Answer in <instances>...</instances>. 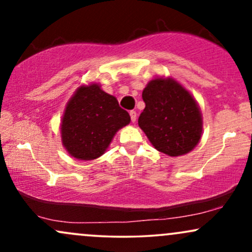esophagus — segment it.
Here are the masks:
<instances>
[{
  "mask_svg": "<svg viewBox=\"0 0 252 252\" xmlns=\"http://www.w3.org/2000/svg\"><path fill=\"white\" fill-rule=\"evenodd\" d=\"M130 118H131V122L135 123V121H136V111H134V110H132V111H130Z\"/></svg>",
  "mask_w": 252,
  "mask_h": 252,
  "instance_id": "34e87169",
  "label": "esophagus"
}]
</instances>
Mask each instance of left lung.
<instances>
[{"label": "left lung", "mask_w": 252, "mask_h": 252, "mask_svg": "<svg viewBox=\"0 0 252 252\" xmlns=\"http://www.w3.org/2000/svg\"><path fill=\"white\" fill-rule=\"evenodd\" d=\"M146 108L138 126L150 143L168 156L195 148L202 135V115L195 98L172 77H156L142 92Z\"/></svg>", "instance_id": "obj_1"}]
</instances>
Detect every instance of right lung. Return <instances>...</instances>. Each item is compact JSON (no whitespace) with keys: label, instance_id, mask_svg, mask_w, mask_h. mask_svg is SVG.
Returning <instances> with one entry per match:
<instances>
[{"label":"right lung","instance_id":"add662e5","mask_svg":"<svg viewBox=\"0 0 252 252\" xmlns=\"http://www.w3.org/2000/svg\"><path fill=\"white\" fill-rule=\"evenodd\" d=\"M130 123L128 111L97 83L80 85L66 104L60 134L72 158L91 161L106 152L116 132Z\"/></svg>","mask_w":252,"mask_h":252}]
</instances>
